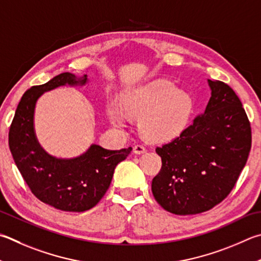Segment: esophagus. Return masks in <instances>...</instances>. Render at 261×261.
Wrapping results in <instances>:
<instances>
[{
  "label": "esophagus",
  "instance_id": "esophagus-1",
  "mask_svg": "<svg viewBox=\"0 0 261 261\" xmlns=\"http://www.w3.org/2000/svg\"><path fill=\"white\" fill-rule=\"evenodd\" d=\"M146 147L143 145V144H137V145H135V147H134V151L136 154H138V155H140V154H144V153H146Z\"/></svg>",
  "mask_w": 261,
  "mask_h": 261
}]
</instances>
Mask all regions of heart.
<instances>
[{
    "mask_svg": "<svg viewBox=\"0 0 261 261\" xmlns=\"http://www.w3.org/2000/svg\"><path fill=\"white\" fill-rule=\"evenodd\" d=\"M125 110L140 117V129L147 138L168 140L181 134L193 113L194 103L189 94L179 91L167 80H158L130 92L124 98ZM108 116L113 124L124 127L129 117L122 108L112 103Z\"/></svg>",
    "mask_w": 261,
    "mask_h": 261,
    "instance_id": "b5f03b06",
    "label": "heart"
}]
</instances>
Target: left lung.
I'll list each match as a JSON object with an SVG mask.
<instances>
[{"label":"left lung","mask_w":261,"mask_h":261,"mask_svg":"<svg viewBox=\"0 0 261 261\" xmlns=\"http://www.w3.org/2000/svg\"><path fill=\"white\" fill-rule=\"evenodd\" d=\"M205 112L170 143L156 147L162 168L151 181L159 204L174 215L212 209L235 187L251 149V125L228 84L209 80Z\"/></svg>","instance_id":"8db88e82"}]
</instances>
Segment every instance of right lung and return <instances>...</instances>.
<instances>
[{
  "instance_id": "add662e5",
  "label": "right lung",
  "mask_w": 261,
  "mask_h": 261,
  "mask_svg": "<svg viewBox=\"0 0 261 261\" xmlns=\"http://www.w3.org/2000/svg\"><path fill=\"white\" fill-rule=\"evenodd\" d=\"M87 80V75L76 79L63 73L28 89L18 103L9 130V147L31 192L40 201L63 211L83 212L97 205L110 187L116 165L132 150V147L110 150L91 145L79 158L63 160L41 148L33 124L37 99L60 85L84 84Z\"/></svg>"
}]
</instances>
